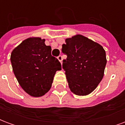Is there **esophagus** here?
I'll return each instance as SVG.
<instances>
[{
	"label": "esophagus",
	"instance_id": "34e87169",
	"mask_svg": "<svg viewBox=\"0 0 125 125\" xmlns=\"http://www.w3.org/2000/svg\"><path fill=\"white\" fill-rule=\"evenodd\" d=\"M57 60L60 61L61 63H62V55H59V56L57 57Z\"/></svg>",
	"mask_w": 125,
	"mask_h": 125
}]
</instances>
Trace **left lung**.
Returning <instances> with one entry per match:
<instances>
[{
  "label": "left lung",
  "mask_w": 125,
  "mask_h": 125,
  "mask_svg": "<svg viewBox=\"0 0 125 125\" xmlns=\"http://www.w3.org/2000/svg\"><path fill=\"white\" fill-rule=\"evenodd\" d=\"M62 53L68 86L73 94L86 96L96 88L103 78L106 64V52L102 45L82 35L65 39Z\"/></svg>",
  "instance_id": "8db88e82"
}]
</instances>
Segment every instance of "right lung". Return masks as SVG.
Segmentation results:
<instances>
[{"mask_svg":"<svg viewBox=\"0 0 125 125\" xmlns=\"http://www.w3.org/2000/svg\"><path fill=\"white\" fill-rule=\"evenodd\" d=\"M41 37L26 39L12 50L10 62L19 84L30 96L40 97L49 91L53 77L62 70L61 63L51 54L52 47Z\"/></svg>","mask_w":125,"mask_h":125,"instance_id":"obj_1","label":"right lung"}]
</instances>
